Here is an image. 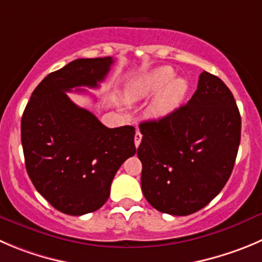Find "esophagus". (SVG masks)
Instances as JSON below:
<instances>
[{
    "instance_id": "1",
    "label": "esophagus",
    "mask_w": 262,
    "mask_h": 262,
    "mask_svg": "<svg viewBox=\"0 0 262 262\" xmlns=\"http://www.w3.org/2000/svg\"><path fill=\"white\" fill-rule=\"evenodd\" d=\"M141 138H143V135L140 134V131H136V134H135V146H136V148L140 145Z\"/></svg>"
}]
</instances>
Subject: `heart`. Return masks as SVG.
I'll use <instances>...</instances> for the list:
<instances>
[{
    "mask_svg": "<svg viewBox=\"0 0 262 262\" xmlns=\"http://www.w3.org/2000/svg\"><path fill=\"white\" fill-rule=\"evenodd\" d=\"M175 77V71L171 67H159L150 72L141 74L134 79L127 89L129 100L139 101L154 95L156 99L149 106L150 118H162L175 111L188 92V82L180 77Z\"/></svg>",
    "mask_w": 262,
    "mask_h": 262,
    "instance_id": "obj_1",
    "label": "heart"
}]
</instances>
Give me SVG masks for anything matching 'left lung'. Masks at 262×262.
<instances>
[{
	"instance_id": "8db88e82",
	"label": "left lung",
	"mask_w": 262,
	"mask_h": 262,
	"mask_svg": "<svg viewBox=\"0 0 262 262\" xmlns=\"http://www.w3.org/2000/svg\"><path fill=\"white\" fill-rule=\"evenodd\" d=\"M141 190L159 212L186 216L225 186L241 143V114L230 90L202 72L185 105L140 123Z\"/></svg>"
}]
</instances>
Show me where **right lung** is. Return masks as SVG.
<instances>
[{"label":"right lung","instance_id":"1","mask_svg":"<svg viewBox=\"0 0 262 262\" xmlns=\"http://www.w3.org/2000/svg\"><path fill=\"white\" fill-rule=\"evenodd\" d=\"M113 59H77L45 77L21 117V145L29 179L60 212L81 216L108 201L119 167L136 153L135 128H108L67 92L95 89ZM76 91H84L77 89Z\"/></svg>","mask_w":262,"mask_h":262}]
</instances>
